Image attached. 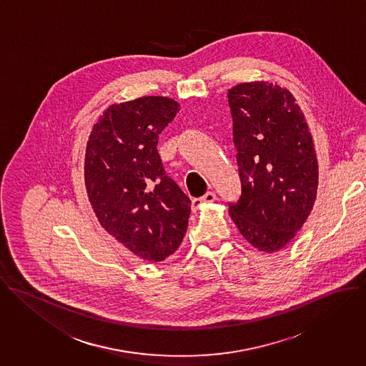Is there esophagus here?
<instances>
[{
	"label": "esophagus",
	"instance_id": "esophagus-1",
	"mask_svg": "<svg viewBox=\"0 0 366 366\" xmlns=\"http://www.w3.org/2000/svg\"><path fill=\"white\" fill-rule=\"evenodd\" d=\"M214 201H217V194H215L214 191H209V192H207L204 197L194 199V201H192V208H194V209H198L202 204H209V202H214Z\"/></svg>",
	"mask_w": 366,
	"mask_h": 366
}]
</instances>
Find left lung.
Returning a JSON list of instances; mask_svg holds the SVG:
<instances>
[{
  "mask_svg": "<svg viewBox=\"0 0 366 366\" xmlns=\"http://www.w3.org/2000/svg\"><path fill=\"white\" fill-rule=\"evenodd\" d=\"M242 195L229 215L256 249L289 244L312 211L318 162L300 106L286 87L239 83L227 90Z\"/></svg>",
  "mask_w": 366,
  "mask_h": 366,
  "instance_id": "left-lung-1",
  "label": "left lung"
}]
</instances>
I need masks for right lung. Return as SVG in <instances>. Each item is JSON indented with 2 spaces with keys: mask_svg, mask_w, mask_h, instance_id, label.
<instances>
[{
  "mask_svg": "<svg viewBox=\"0 0 366 366\" xmlns=\"http://www.w3.org/2000/svg\"><path fill=\"white\" fill-rule=\"evenodd\" d=\"M178 102L144 96L109 106L86 144L84 184L100 224L136 256L162 262L178 250L191 201L165 175L157 144Z\"/></svg>",
  "mask_w": 366,
  "mask_h": 366,
  "instance_id": "obj_1",
  "label": "right lung"
}]
</instances>
